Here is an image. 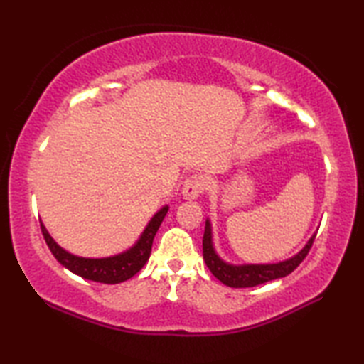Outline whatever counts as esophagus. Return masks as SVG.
<instances>
[{
    "instance_id": "1",
    "label": "esophagus",
    "mask_w": 364,
    "mask_h": 364,
    "mask_svg": "<svg viewBox=\"0 0 364 364\" xmlns=\"http://www.w3.org/2000/svg\"><path fill=\"white\" fill-rule=\"evenodd\" d=\"M206 189V181L202 175H192L183 184L181 194L186 200H196Z\"/></svg>"
}]
</instances>
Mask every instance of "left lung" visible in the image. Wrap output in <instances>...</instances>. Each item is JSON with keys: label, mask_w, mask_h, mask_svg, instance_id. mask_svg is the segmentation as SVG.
I'll return each mask as SVG.
<instances>
[{"label": "left lung", "mask_w": 364, "mask_h": 364, "mask_svg": "<svg viewBox=\"0 0 364 364\" xmlns=\"http://www.w3.org/2000/svg\"><path fill=\"white\" fill-rule=\"evenodd\" d=\"M316 233L308 239L304 249L294 257L280 261V262H267V264H231L223 261L213 244V227L211 220L206 219L205 235H203V259L211 274L230 288H252L261 283H266L275 278H282L289 275L296 269L310 252Z\"/></svg>", "instance_id": "obj_1"}]
</instances>
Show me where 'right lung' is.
<instances>
[{"instance_id": "add662e5", "label": "right lung", "mask_w": 364, "mask_h": 364, "mask_svg": "<svg viewBox=\"0 0 364 364\" xmlns=\"http://www.w3.org/2000/svg\"><path fill=\"white\" fill-rule=\"evenodd\" d=\"M167 211H168V206L166 205L153 215L133 247H129L128 250L122 252L119 255H114V257H106V258L76 257V255L67 252L56 241H54L42 222H41V228H42V235L45 237L46 244H48L51 253L54 255V258H56L65 269H68L70 272L76 275L86 278V280L106 283V284H115V283L127 282L128 278L134 277L139 270L145 266V262L149 261L153 239L156 236V231L159 230L162 220H164Z\"/></svg>"}]
</instances>
